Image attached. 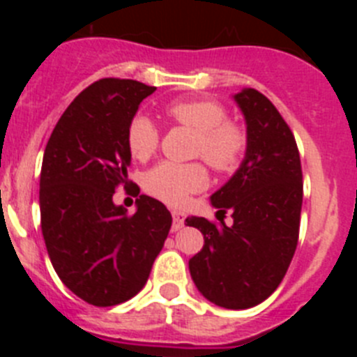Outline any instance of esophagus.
Returning a JSON list of instances; mask_svg holds the SVG:
<instances>
[{"mask_svg": "<svg viewBox=\"0 0 357 357\" xmlns=\"http://www.w3.org/2000/svg\"><path fill=\"white\" fill-rule=\"evenodd\" d=\"M172 216H173V230H181L182 227H184L185 214L182 213V211H173Z\"/></svg>", "mask_w": 357, "mask_h": 357, "instance_id": "1", "label": "esophagus"}]
</instances>
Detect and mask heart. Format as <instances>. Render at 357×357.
Wrapping results in <instances>:
<instances>
[{
  "label": "heart",
  "mask_w": 357,
  "mask_h": 357,
  "mask_svg": "<svg viewBox=\"0 0 357 357\" xmlns=\"http://www.w3.org/2000/svg\"><path fill=\"white\" fill-rule=\"evenodd\" d=\"M166 114L173 121L197 132L195 153L204 157L216 172H232L247 151L248 137L241 125L227 121L225 109L211 100H182L168 105ZM159 130L155 123L139 112L127 127V146L130 155L144 160L155 151ZM148 193L168 204H181L189 193L206 188L207 173L202 164L160 162L144 175Z\"/></svg>",
  "instance_id": "heart-1"
}]
</instances>
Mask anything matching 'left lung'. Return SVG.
Segmentation results:
<instances>
[{
	"mask_svg": "<svg viewBox=\"0 0 357 357\" xmlns=\"http://www.w3.org/2000/svg\"><path fill=\"white\" fill-rule=\"evenodd\" d=\"M232 98L245 118L248 144L234 175L211 195V206L216 214L230 211L234 223L185 218L204 234V248L189 259V273L209 302L248 309L266 301L288 272L304 185L295 137L275 105L250 87Z\"/></svg>",
	"mask_w": 357,
	"mask_h": 357,
	"instance_id": "obj_1",
	"label": "left lung"
}]
</instances>
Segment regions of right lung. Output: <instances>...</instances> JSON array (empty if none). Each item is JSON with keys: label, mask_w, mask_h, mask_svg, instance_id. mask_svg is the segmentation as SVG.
I'll use <instances>...</instances> for the list:
<instances>
[{"label": "right lung", "mask_w": 357, "mask_h": 357, "mask_svg": "<svg viewBox=\"0 0 357 357\" xmlns=\"http://www.w3.org/2000/svg\"><path fill=\"white\" fill-rule=\"evenodd\" d=\"M155 89L119 78L94 82L66 109L44 150L39 207L50 261L66 288L98 307L144 288L172 227L155 198L137 191L134 214L112 200L128 184V123Z\"/></svg>", "instance_id": "add662e5"}]
</instances>
